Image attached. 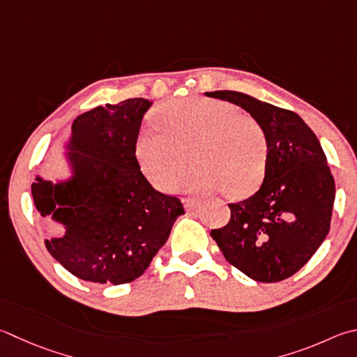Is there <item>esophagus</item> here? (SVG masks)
<instances>
[{
	"label": "esophagus",
	"mask_w": 357,
	"mask_h": 357,
	"mask_svg": "<svg viewBox=\"0 0 357 357\" xmlns=\"http://www.w3.org/2000/svg\"><path fill=\"white\" fill-rule=\"evenodd\" d=\"M184 206L187 211H195L197 207H199L198 201H192V199H184Z\"/></svg>",
	"instance_id": "esophagus-1"
}]
</instances>
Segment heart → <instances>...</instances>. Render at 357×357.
Returning <instances> with one entry per match:
<instances>
[{"mask_svg":"<svg viewBox=\"0 0 357 357\" xmlns=\"http://www.w3.org/2000/svg\"><path fill=\"white\" fill-rule=\"evenodd\" d=\"M162 129L148 128L135 142V159L159 190L212 195L226 190L243 198L259 189L267 173L270 144L264 126L231 102L190 96L158 111Z\"/></svg>","mask_w":357,"mask_h":357,"instance_id":"obj_1","label":"heart"}]
</instances>
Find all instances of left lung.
Segmentation results:
<instances>
[{
  "label": "left lung",
  "instance_id": "1",
  "mask_svg": "<svg viewBox=\"0 0 357 357\" xmlns=\"http://www.w3.org/2000/svg\"><path fill=\"white\" fill-rule=\"evenodd\" d=\"M206 96L245 109L264 126L270 144L261 189L229 204V223L211 236L226 261L251 280H286L315 255L329 232L335 184L323 148L301 116L287 109L232 90Z\"/></svg>",
  "mask_w": 357,
  "mask_h": 357
}]
</instances>
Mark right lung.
I'll return each mask as SVG.
<instances>
[{
	"instance_id": "right-lung-1",
	"label": "right lung",
	"mask_w": 357,
	"mask_h": 357,
	"mask_svg": "<svg viewBox=\"0 0 357 357\" xmlns=\"http://www.w3.org/2000/svg\"><path fill=\"white\" fill-rule=\"evenodd\" d=\"M151 105L129 98L77 115L63 153L70 176L56 183L37 176L31 185L40 215L66 229L45 245L79 280L114 286L137 280L184 213L179 198L154 189L135 159Z\"/></svg>"
}]
</instances>
